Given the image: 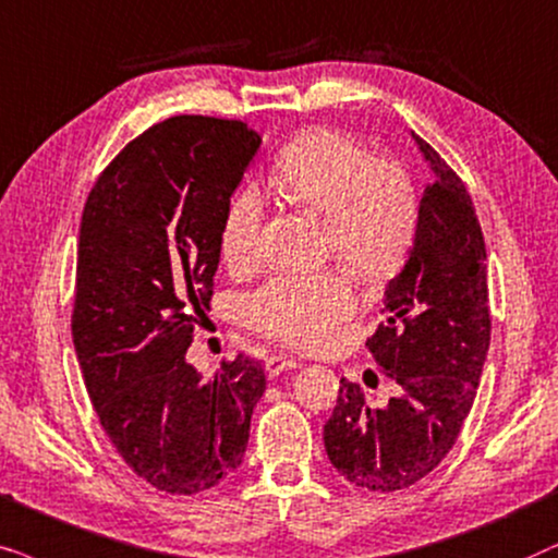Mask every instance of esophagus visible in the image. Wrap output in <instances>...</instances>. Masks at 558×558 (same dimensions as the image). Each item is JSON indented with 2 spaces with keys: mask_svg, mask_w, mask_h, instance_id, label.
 Here are the masks:
<instances>
[{
  "mask_svg": "<svg viewBox=\"0 0 558 558\" xmlns=\"http://www.w3.org/2000/svg\"><path fill=\"white\" fill-rule=\"evenodd\" d=\"M293 367H299V360H295V356H288V354H270L265 360V369L270 377L286 373V369H293Z\"/></svg>",
  "mask_w": 558,
  "mask_h": 558,
  "instance_id": "esophagus-1",
  "label": "esophagus"
}]
</instances>
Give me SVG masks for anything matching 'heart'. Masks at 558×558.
I'll return each instance as SVG.
<instances>
[{
    "instance_id": "b5f03b06",
    "label": "heart",
    "mask_w": 558,
    "mask_h": 558,
    "mask_svg": "<svg viewBox=\"0 0 558 558\" xmlns=\"http://www.w3.org/2000/svg\"><path fill=\"white\" fill-rule=\"evenodd\" d=\"M278 196L324 219L326 247L369 288L403 270L418 234V193L392 158H373L347 132L316 128L295 135L270 170ZM265 211L255 191L229 202L221 219V257L234 270L257 263ZM354 311V291L341 272L278 275L247 301V324L291 347H324Z\"/></svg>"
}]
</instances>
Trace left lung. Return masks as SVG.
<instances>
[{
    "label": "left lung",
    "mask_w": 558,
    "mask_h": 558,
    "mask_svg": "<svg viewBox=\"0 0 558 558\" xmlns=\"http://www.w3.org/2000/svg\"><path fill=\"white\" fill-rule=\"evenodd\" d=\"M413 137L434 181L423 191L411 257L385 291L388 318L367 339L400 396L373 408L341 377L324 426L329 462L373 493L411 487L444 462L472 411L493 329L485 236L470 193L426 140Z\"/></svg>",
    "instance_id": "8db88e82"
}]
</instances>
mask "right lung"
I'll list each match as a JSON object with an SVG mask.
<instances>
[{
	"mask_svg": "<svg viewBox=\"0 0 558 558\" xmlns=\"http://www.w3.org/2000/svg\"><path fill=\"white\" fill-rule=\"evenodd\" d=\"M263 137L240 119L170 117L101 170L81 217L71 331L99 423L147 485L204 493L242 464L265 392L236 354L211 380L185 362L209 311L229 198Z\"/></svg>",
	"mask_w": 558,
	"mask_h": 558,
	"instance_id": "obj_1",
	"label": "right lung"
}]
</instances>
